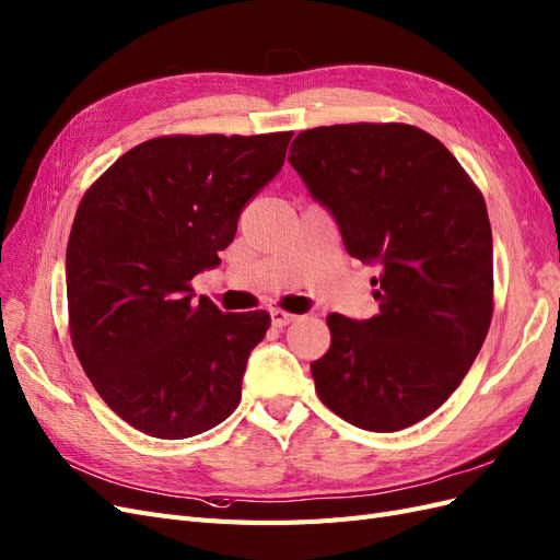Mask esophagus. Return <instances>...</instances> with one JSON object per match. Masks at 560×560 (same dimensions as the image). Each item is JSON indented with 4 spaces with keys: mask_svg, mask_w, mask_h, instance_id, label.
Masks as SVG:
<instances>
[{
    "mask_svg": "<svg viewBox=\"0 0 560 560\" xmlns=\"http://www.w3.org/2000/svg\"><path fill=\"white\" fill-rule=\"evenodd\" d=\"M270 319H273V327H280V329H282V327H287V325H292V322L296 319V315L276 308V311H270Z\"/></svg>",
    "mask_w": 560,
    "mask_h": 560,
    "instance_id": "34e87169",
    "label": "esophagus"
}]
</instances>
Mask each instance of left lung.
<instances>
[{
    "instance_id": "8db88e82",
    "label": "left lung",
    "mask_w": 560,
    "mask_h": 560,
    "mask_svg": "<svg viewBox=\"0 0 560 560\" xmlns=\"http://www.w3.org/2000/svg\"><path fill=\"white\" fill-rule=\"evenodd\" d=\"M290 163L350 257L378 266V315L327 317L315 393L369 432L416 425L463 383L493 317V233L479 186L430 132L343 124L299 132Z\"/></svg>"
}]
</instances>
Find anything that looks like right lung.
<instances>
[{"label": "right lung", "mask_w": 560, "mask_h": 560, "mask_svg": "<svg viewBox=\"0 0 560 560\" xmlns=\"http://www.w3.org/2000/svg\"><path fill=\"white\" fill-rule=\"evenodd\" d=\"M292 135H163L83 194L65 266L70 336L97 395L135 430L186 439L241 404L270 315L222 313L194 299L191 280L222 261Z\"/></svg>", "instance_id": "1"}]
</instances>
